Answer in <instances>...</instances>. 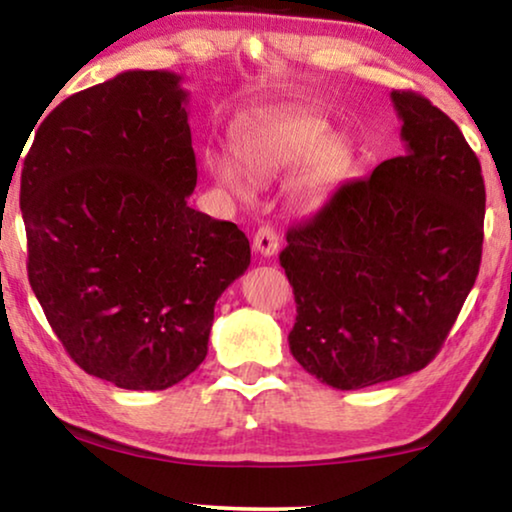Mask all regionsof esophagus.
Here are the masks:
<instances>
[{
	"mask_svg": "<svg viewBox=\"0 0 512 512\" xmlns=\"http://www.w3.org/2000/svg\"><path fill=\"white\" fill-rule=\"evenodd\" d=\"M253 248H255V253L262 255V257H273V255H276L278 253V234H276V229L269 227V225L259 227L257 234H255V239H253Z\"/></svg>",
	"mask_w": 512,
	"mask_h": 512,
	"instance_id": "esophagus-1",
	"label": "esophagus"
}]
</instances>
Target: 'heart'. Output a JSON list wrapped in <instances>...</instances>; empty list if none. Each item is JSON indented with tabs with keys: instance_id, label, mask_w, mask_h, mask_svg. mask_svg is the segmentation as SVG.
<instances>
[{
	"instance_id": "1",
	"label": "heart",
	"mask_w": 512,
	"mask_h": 512,
	"mask_svg": "<svg viewBox=\"0 0 512 512\" xmlns=\"http://www.w3.org/2000/svg\"><path fill=\"white\" fill-rule=\"evenodd\" d=\"M234 159L208 155L215 181L241 199L250 197V183L266 185L292 176L287 194L294 208L313 211L345 181L352 167V148L331 125L313 113H292L246 129L234 141ZM243 173L247 175L242 176Z\"/></svg>"
}]
</instances>
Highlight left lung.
<instances>
[{
    "label": "left lung",
    "instance_id": "left-lung-1",
    "mask_svg": "<svg viewBox=\"0 0 512 512\" xmlns=\"http://www.w3.org/2000/svg\"><path fill=\"white\" fill-rule=\"evenodd\" d=\"M390 97L406 153L338 187L315 218L287 232L280 253L297 301L290 352L336 390L424 369L480 269L478 157L429 99Z\"/></svg>",
    "mask_w": 512,
    "mask_h": 512
}]
</instances>
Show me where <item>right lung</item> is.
<instances>
[{
	"mask_svg": "<svg viewBox=\"0 0 512 512\" xmlns=\"http://www.w3.org/2000/svg\"><path fill=\"white\" fill-rule=\"evenodd\" d=\"M183 78L122 71L48 113L20 178L27 276L69 357L122 390H167L204 362L213 308L243 276L234 222L197 185Z\"/></svg>",
	"mask_w": 512,
	"mask_h": 512,
	"instance_id": "1",
	"label": "right lung"
}]
</instances>
